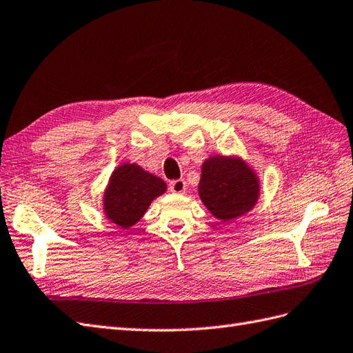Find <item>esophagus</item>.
I'll return each instance as SVG.
<instances>
[{"label": "esophagus", "instance_id": "1", "mask_svg": "<svg viewBox=\"0 0 353 353\" xmlns=\"http://www.w3.org/2000/svg\"><path fill=\"white\" fill-rule=\"evenodd\" d=\"M168 188L173 194H185L188 185L183 179H177V180H173V182H170Z\"/></svg>", "mask_w": 353, "mask_h": 353}]
</instances>
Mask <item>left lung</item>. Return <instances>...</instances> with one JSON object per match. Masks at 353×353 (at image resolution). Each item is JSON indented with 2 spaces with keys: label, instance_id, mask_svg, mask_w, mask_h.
<instances>
[{
  "label": "left lung",
  "instance_id": "left-lung-1",
  "mask_svg": "<svg viewBox=\"0 0 353 353\" xmlns=\"http://www.w3.org/2000/svg\"><path fill=\"white\" fill-rule=\"evenodd\" d=\"M259 179L240 157H209L201 165L198 195L216 219L228 222L246 214L256 205Z\"/></svg>",
  "mask_w": 353,
  "mask_h": 353
}]
</instances>
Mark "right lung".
I'll list each match as a JSON object with an SVG mask.
<instances>
[{"label":"right lung","mask_w":353,"mask_h":353,"mask_svg":"<svg viewBox=\"0 0 353 353\" xmlns=\"http://www.w3.org/2000/svg\"><path fill=\"white\" fill-rule=\"evenodd\" d=\"M167 191L161 177L149 173L139 164L116 167L103 194L105 218L122 230L137 223L148 212L150 203Z\"/></svg>","instance_id":"obj_1"}]
</instances>
